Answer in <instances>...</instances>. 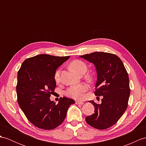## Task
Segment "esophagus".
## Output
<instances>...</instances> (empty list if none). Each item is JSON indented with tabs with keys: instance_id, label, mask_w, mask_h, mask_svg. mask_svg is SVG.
<instances>
[{
	"instance_id": "34e87169",
	"label": "esophagus",
	"mask_w": 146,
	"mask_h": 146,
	"mask_svg": "<svg viewBox=\"0 0 146 146\" xmlns=\"http://www.w3.org/2000/svg\"><path fill=\"white\" fill-rule=\"evenodd\" d=\"M76 104L77 105H83L84 102L81 101H76Z\"/></svg>"
}]
</instances>
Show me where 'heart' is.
Listing matches in <instances>:
<instances>
[{"label": "heart", "instance_id": "b5f03b06", "mask_svg": "<svg viewBox=\"0 0 146 146\" xmlns=\"http://www.w3.org/2000/svg\"><path fill=\"white\" fill-rule=\"evenodd\" d=\"M70 68L74 72L81 75L87 71V67L85 64L81 60L76 59L72 61L70 64ZM54 80L56 82L60 81V70L56 71L54 74ZM88 89L87 85L84 84H79L77 85H73L70 86L65 94L69 97L75 99H81L84 97V94Z\"/></svg>", "mask_w": 146, "mask_h": 146}]
</instances>
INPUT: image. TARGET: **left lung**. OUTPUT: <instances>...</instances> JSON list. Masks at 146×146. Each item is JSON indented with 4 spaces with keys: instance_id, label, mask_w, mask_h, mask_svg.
Returning a JSON list of instances; mask_svg holds the SVG:
<instances>
[{
    "instance_id": "obj_1",
    "label": "left lung",
    "mask_w": 146,
    "mask_h": 146,
    "mask_svg": "<svg viewBox=\"0 0 146 146\" xmlns=\"http://www.w3.org/2000/svg\"><path fill=\"white\" fill-rule=\"evenodd\" d=\"M80 57L95 66L97 81L95 94L103 97L101 104L88 102L95 106V112L85 121L96 129H107L118 121L127 107L130 95L128 74L121 60L114 54L95 52Z\"/></svg>"
}]
</instances>
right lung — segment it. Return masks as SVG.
<instances>
[{
    "mask_svg": "<svg viewBox=\"0 0 146 146\" xmlns=\"http://www.w3.org/2000/svg\"><path fill=\"white\" fill-rule=\"evenodd\" d=\"M70 56L39 54L25 60L17 75V101L29 121L38 128L55 129L64 120L72 99L60 98L58 104L50 100L56 87V69Z\"/></svg>",
    "mask_w": 146,
    "mask_h": 146,
    "instance_id": "add662e5",
    "label": "right lung"
}]
</instances>
